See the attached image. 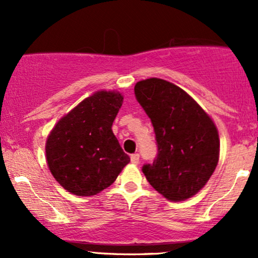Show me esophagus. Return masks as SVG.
I'll use <instances>...</instances> for the list:
<instances>
[{
	"mask_svg": "<svg viewBox=\"0 0 258 258\" xmlns=\"http://www.w3.org/2000/svg\"><path fill=\"white\" fill-rule=\"evenodd\" d=\"M131 161H132V164H135V165L138 164V162H139V155H138V154H132Z\"/></svg>",
	"mask_w": 258,
	"mask_h": 258,
	"instance_id": "34e87169",
	"label": "esophagus"
}]
</instances>
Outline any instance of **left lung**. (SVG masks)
I'll return each instance as SVG.
<instances>
[{
  "mask_svg": "<svg viewBox=\"0 0 258 258\" xmlns=\"http://www.w3.org/2000/svg\"><path fill=\"white\" fill-rule=\"evenodd\" d=\"M136 98L152 120L158 156L144 165L150 185L170 201H184L205 186L220 158L215 122L195 100L162 79L135 86Z\"/></svg>",
  "mask_w": 258,
  "mask_h": 258,
  "instance_id": "8db88e82",
  "label": "left lung"
}]
</instances>
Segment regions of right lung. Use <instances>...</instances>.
<instances>
[{
    "mask_svg": "<svg viewBox=\"0 0 258 258\" xmlns=\"http://www.w3.org/2000/svg\"><path fill=\"white\" fill-rule=\"evenodd\" d=\"M123 102L117 91H97L64 115L49 132L46 159L65 190L92 197L115 182L130 162L112 122Z\"/></svg>",
    "mask_w": 258,
    "mask_h": 258,
    "instance_id": "obj_1",
    "label": "right lung"
}]
</instances>
